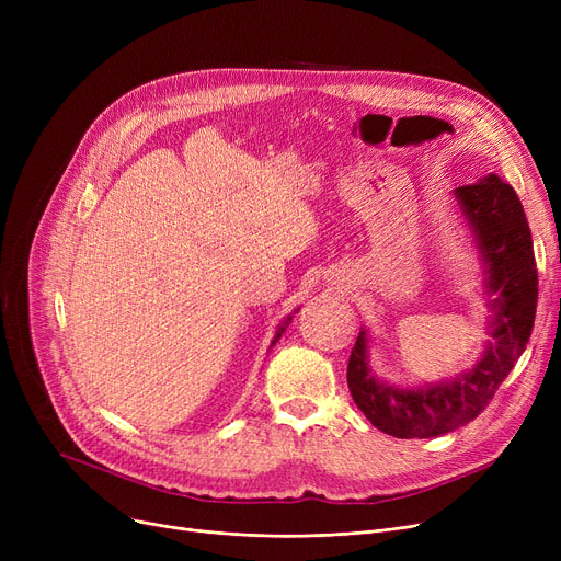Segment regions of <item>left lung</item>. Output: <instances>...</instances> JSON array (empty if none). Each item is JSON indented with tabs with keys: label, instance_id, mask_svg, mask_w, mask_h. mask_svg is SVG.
Listing matches in <instances>:
<instances>
[{
	"label": "left lung",
	"instance_id": "1",
	"mask_svg": "<svg viewBox=\"0 0 561 561\" xmlns=\"http://www.w3.org/2000/svg\"><path fill=\"white\" fill-rule=\"evenodd\" d=\"M476 229L486 261V288L497 293L493 341L480 364L446 385L400 391L377 381L366 364V336L359 334L347 362V387L364 416L398 438H430L476 421L503 385L533 334L539 277L533 236L516 191L489 174L455 191Z\"/></svg>",
	"mask_w": 561,
	"mask_h": 561
}]
</instances>
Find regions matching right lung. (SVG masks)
<instances>
[{
    "label": "right lung",
    "instance_id": "add662e5",
    "mask_svg": "<svg viewBox=\"0 0 561 561\" xmlns=\"http://www.w3.org/2000/svg\"><path fill=\"white\" fill-rule=\"evenodd\" d=\"M288 320H290V318H288ZM288 320H286V322H284V325H282V328H279V332H277V336H275V341H277V339H279V336H282V332H284V330H286V325H288ZM275 341H273V343H275Z\"/></svg>",
    "mask_w": 561,
    "mask_h": 561
}]
</instances>
